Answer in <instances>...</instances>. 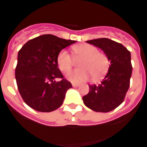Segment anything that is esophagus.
Returning a JSON list of instances; mask_svg holds the SVG:
<instances>
[{
	"label": "esophagus",
	"instance_id": "34e87169",
	"mask_svg": "<svg viewBox=\"0 0 147 147\" xmlns=\"http://www.w3.org/2000/svg\"><path fill=\"white\" fill-rule=\"evenodd\" d=\"M72 86H73V87H78V86H79V84H76V83H72Z\"/></svg>",
	"mask_w": 147,
	"mask_h": 147
}]
</instances>
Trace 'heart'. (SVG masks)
<instances>
[{"instance_id":"obj_1","label":"heart","mask_w":147,"mask_h":147,"mask_svg":"<svg viewBox=\"0 0 147 147\" xmlns=\"http://www.w3.org/2000/svg\"><path fill=\"white\" fill-rule=\"evenodd\" d=\"M76 60L82 59L78 66L80 69L69 71L66 78L73 83H81L88 80L91 76L94 81L102 78L107 73L111 60L107 54L99 52L96 47L84 43L71 47ZM57 64L63 72L69 71L73 65V59L66 50L60 51L58 54Z\"/></svg>"}]
</instances>
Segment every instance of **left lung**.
<instances>
[{
	"mask_svg": "<svg viewBox=\"0 0 147 147\" xmlns=\"http://www.w3.org/2000/svg\"><path fill=\"white\" fill-rule=\"evenodd\" d=\"M107 54L111 65L107 76L98 85H88V94L82 97L88 108L97 112L111 111L121 105L130 87L132 74L130 52L121 43L107 38L86 41Z\"/></svg>",
	"mask_w": 147,
	"mask_h": 147,
	"instance_id": "obj_1",
	"label": "left lung"
}]
</instances>
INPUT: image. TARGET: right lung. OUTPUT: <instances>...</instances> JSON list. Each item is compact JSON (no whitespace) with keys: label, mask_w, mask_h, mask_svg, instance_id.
I'll return each mask as SVG.
<instances>
[{"label":"right lung","mask_w":147,"mask_h":147,"mask_svg":"<svg viewBox=\"0 0 147 147\" xmlns=\"http://www.w3.org/2000/svg\"><path fill=\"white\" fill-rule=\"evenodd\" d=\"M76 41L51 34L29 40L18 52L15 78L23 100L40 112L55 111L63 103L72 87L58 68L56 59L62 49ZM55 78H61L59 82Z\"/></svg>","instance_id":"obj_1"}]
</instances>
